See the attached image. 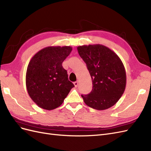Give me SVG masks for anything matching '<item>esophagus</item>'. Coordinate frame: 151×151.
I'll return each instance as SVG.
<instances>
[{"mask_svg": "<svg viewBox=\"0 0 151 151\" xmlns=\"http://www.w3.org/2000/svg\"><path fill=\"white\" fill-rule=\"evenodd\" d=\"M74 84L75 87H77V86H78V84H79L78 81H76V82H74Z\"/></svg>", "mask_w": 151, "mask_h": 151, "instance_id": "34e87169", "label": "esophagus"}]
</instances>
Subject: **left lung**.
I'll return each instance as SVG.
<instances>
[{
  "label": "left lung",
  "mask_w": 151,
  "mask_h": 151,
  "mask_svg": "<svg viewBox=\"0 0 151 151\" xmlns=\"http://www.w3.org/2000/svg\"><path fill=\"white\" fill-rule=\"evenodd\" d=\"M80 57L86 63L93 83L89 94L81 95L86 104L97 110L113 106L124 93L126 72L117 55L103 45L77 47Z\"/></svg>",
  "instance_id": "1"
}]
</instances>
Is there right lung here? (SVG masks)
<instances>
[{
  "label": "right lung",
  "mask_w": 151,
  "mask_h": 151,
  "mask_svg": "<svg viewBox=\"0 0 151 151\" xmlns=\"http://www.w3.org/2000/svg\"><path fill=\"white\" fill-rule=\"evenodd\" d=\"M72 50L70 46L48 47L31 59L26 70V89L41 108L52 110L60 106L74 87L62 67Z\"/></svg>",
  "instance_id": "1"
}]
</instances>
